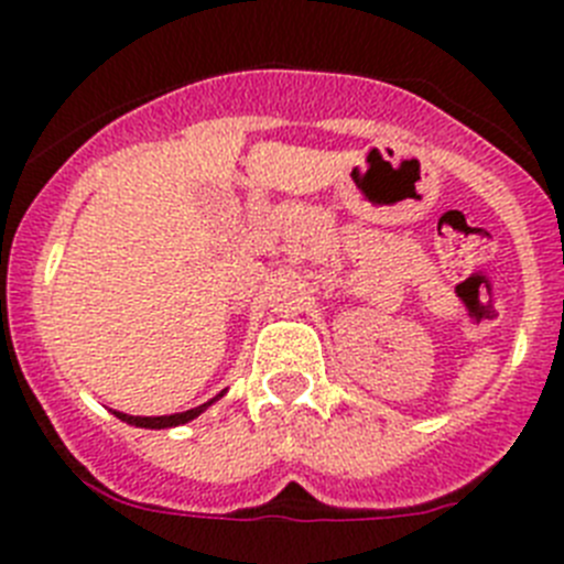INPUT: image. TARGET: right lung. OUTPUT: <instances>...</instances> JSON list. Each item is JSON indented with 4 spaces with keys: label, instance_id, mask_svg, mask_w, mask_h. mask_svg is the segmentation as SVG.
Segmentation results:
<instances>
[{
    "label": "right lung",
    "instance_id": "1",
    "mask_svg": "<svg viewBox=\"0 0 564 564\" xmlns=\"http://www.w3.org/2000/svg\"><path fill=\"white\" fill-rule=\"evenodd\" d=\"M223 392L217 398H212V401L200 403V406H194V410H186V412H174V415H158V417H141V415H127V412H115V417H121L123 423H129V426H141V430H169V426H181V423H188L194 421V417L200 415V412H206L208 406H212L214 401H220Z\"/></svg>",
    "mask_w": 564,
    "mask_h": 564
}]
</instances>
